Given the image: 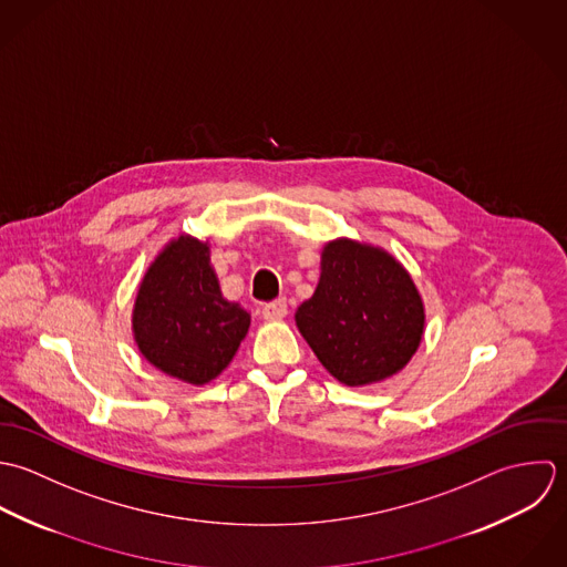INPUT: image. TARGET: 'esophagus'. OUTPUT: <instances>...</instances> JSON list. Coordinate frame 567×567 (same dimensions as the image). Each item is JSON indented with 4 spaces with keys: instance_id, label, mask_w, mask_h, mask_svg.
Here are the masks:
<instances>
[{
    "instance_id": "1",
    "label": "esophagus",
    "mask_w": 567,
    "mask_h": 567,
    "mask_svg": "<svg viewBox=\"0 0 567 567\" xmlns=\"http://www.w3.org/2000/svg\"><path fill=\"white\" fill-rule=\"evenodd\" d=\"M260 313H262L265 320H282L287 316V302L285 300L267 302V305H262Z\"/></svg>"
}]
</instances>
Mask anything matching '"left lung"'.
<instances>
[{
    "label": "left lung",
    "mask_w": 567,
    "mask_h": 567,
    "mask_svg": "<svg viewBox=\"0 0 567 567\" xmlns=\"http://www.w3.org/2000/svg\"><path fill=\"white\" fill-rule=\"evenodd\" d=\"M296 324L322 365L346 385L399 372L416 352L425 311L408 271L385 251L333 240L322 278L296 313Z\"/></svg>",
    "instance_id": "1"
}]
</instances>
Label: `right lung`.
Segmentation results:
<instances>
[{
  "label": "right lung",
  "mask_w": 567,
  "mask_h": 567,
  "mask_svg": "<svg viewBox=\"0 0 567 567\" xmlns=\"http://www.w3.org/2000/svg\"><path fill=\"white\" fill-rule=\"evenodd\" d=\"M249 313L221 296L208 245L173 240L146 271L133 311L142 354L162 372L202 385L231 361Z\"/></svg>",
  "instance_id": "1"
}]
</instances>
